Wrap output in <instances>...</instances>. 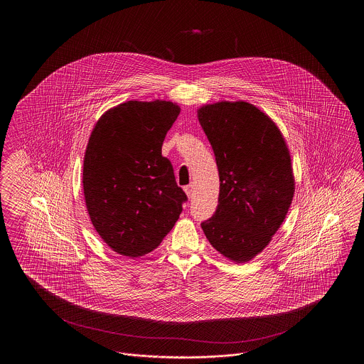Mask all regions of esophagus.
<instances>
[{
    "mask_svg": "<svg viewBox=\"0 0 364 364\" xmlns=\"http://www.w3.org/2000/svg\"><path fill=\"white\" fill-rule=\"evenodd\" d=\"M184 191H186V193H187V196L188 198H192V195H193V186L190 184V186H186L184 187Z\"/></svg>",
    "mask_w": 364,
    "mask_h": 364,
    "instance_id": "1",
    "label": "esophagus"
}]
</instances>
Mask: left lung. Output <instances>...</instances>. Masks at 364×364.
I'll return each mask as SVG.
<instances>
[{
    "label": "left lung",
    "mask_w": 364,
    "mask_h": 364,
    "mask_svg": "<svg viewBox=\"0 0 364 364\" xmlns=\"http://www.w3.org/2000/svg\"><path fill=\"white\" fill-rule=\"evenodd\" d=\"M198 119L220 174L218 206L200 225L228 259L248 262L270 242L292 203L289 150L273 120L248 102L206 105Z\"/></svg>",
    "instance_id": "obj_1"
}]
</instances>
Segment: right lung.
Wrapping results in <instances>:
<instances>
[{
	"label": "right lung",
	"mask_w": 364,
	"mask_h": 364,
	"mask_svg": "<svg viewBox=\"0 0 364 364\" xmlns=\"http://www.w3.org/2000/svg\"><path fill=\"white\" fill-rule=\"evenodd\" d=\"M180 107L171 101H128L95 124L83 162L90 220L113 251L136 258L172 230L187 200L162 143Z\"/></svg>",
	"instance_id": "obj_1"
}]
</instances>
